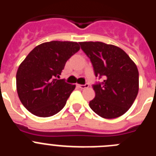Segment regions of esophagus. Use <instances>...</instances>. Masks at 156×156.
Returning <instances> with one entry per match:
<instances>
[{
    "label": "esophagus",
    "instance_id": "obj_1",
    "mask_svg": "<svg viewBox=\"0 0 156 156\" xmlns=\"http://www.w3.org/2000/svg\"><path fill=\"white\" fill-rule=\"evenodd\" d=\"M77 87H79L81 89H85V88H87L89 87V84L88 83H85V84H77Z\"/></svg>",
    "mask_w": 156,
    "mask_h": 156
}]
</instances>
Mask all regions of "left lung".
<instances>
[{
	"label": "left lung",
	"instance_id": "1",
	"mask_svg": "<svg viewBox=\"0 0 156 156\" xmlns=\"http://www.w3.org/2000/svg\"><path fill=\"white\" fill-rule=\"evenodd\" d=\"M83 51L90 58L96 77L102 82L94 84L95 97L89 103L95 113L114 119L128 111L139 90L137 66L121 48L102 42H80Z\"/></svg>",
	"mask_w": 156,
	"mask_h": 156
}]
</instances>
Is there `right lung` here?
<instances>
[{
    "label": "right lung",
    "instance_id": "obj_1",
    "mask_svg": "<svg viewBox=\"0 0 156 156\" xmlns=\"http://www.w3.org/2000/svg\"><path fill=\"white\" fill-rule=\"evenodd\" d=\"M80 50L71 41H51L34 48L16 73L19 98L24 107L39 117L57 114L66 104L76 85L58 80L65 65Z\"/></svg>",
    "mask_w": 156,
    "mask_h": 156
}]
</instances>
